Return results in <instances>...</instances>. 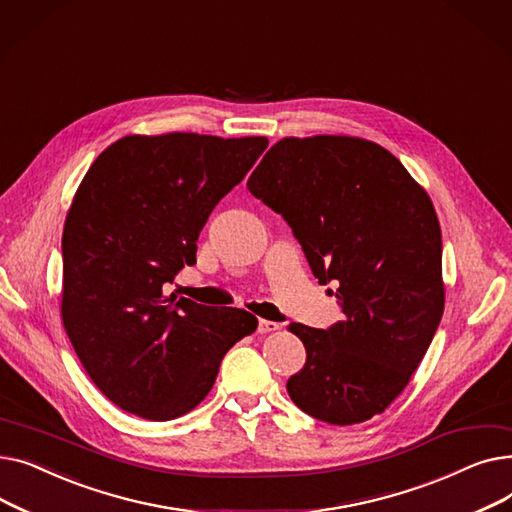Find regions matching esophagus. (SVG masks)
<instances>
[{
    "label": "esophagus",
    "mask_w": 512,
    "mask_h": 512,
    "mask_svg": "<svg viewBox=\"0 0 512 512\" xmlns=\"http://www.w3.org/2000/svg\"><path fill=\"white\" fill-rule=\"evenodd\" d=\"M276 330H280V324H276V321H270V319H259V324H257V332H259V334L276 332Z\"/></svg>",
    "instance_id": "obj_1"
}]
</instances>
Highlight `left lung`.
<instances>
[{
	"label": "left lung",
	"instance_id": "1",
	"mask_svg": "<svg viewBox=\"0 0 512 512\" xmlns=\"http://www.w3.org/2000/svg\"><path fill=\"white\" fill-rule=\"evenodd\" d=\"M247 186L292 228L319 284L338 286L344 315L328 330L290 324L307 361L286 382L288 396L332 425L382 413L409 384L444 313L432 201L384 147L328 134L278 141Z\"/></svg>",
	"mask_w": 512,
	"mask_h": 512
}]
</instances>
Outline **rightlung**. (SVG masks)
I'll list each match as a JSON object with an SVG mask.
<instances>
[{
	"label": "right lung",
	"instance_id": "add662e5",
	"mask_svg": "<svg viewBox=\"0 0 512 512\" xmlns=\"http://www.w3.org/2000/svg\"><path fill=\"white\" fill-rule=\"evenodd\" d=\"M265 137H124L80 182L62 234V319L95 386L126 413L170 421L209 394L245 309L164 297L213 207L247 176Z\"/></svg>",
	"mask_w": 512,
	"mask_h": 512
}]
</instances>
